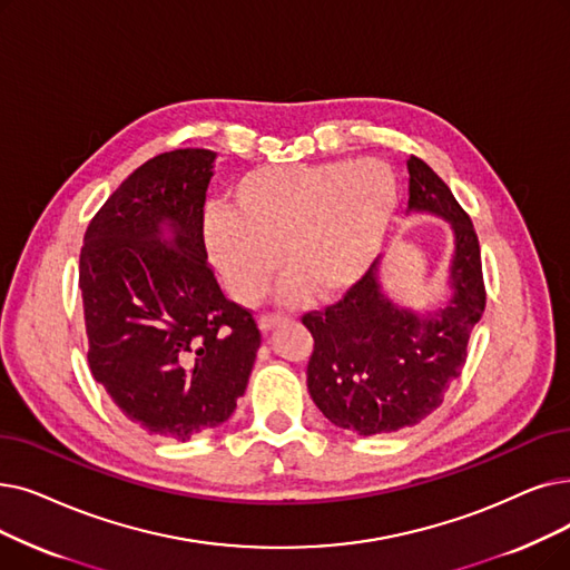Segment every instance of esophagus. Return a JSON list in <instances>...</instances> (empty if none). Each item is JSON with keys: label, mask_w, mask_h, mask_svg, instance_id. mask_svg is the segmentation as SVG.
I'll use <instances>...</instances> for the list:
<instances>
[{"label": "esophagus", "mask_w": 570, "mask_h": 570, "mask_svg": "<svg viewBox=\"0 0 570 570\" xmlns=\"http://www.w3.org/2000/svg\"><path fill=\"white\" fill-rule=\"evenodd\" d=\"M288 316L286 314H279V312H275V314H263L261 316V331L263 333H267V331H272L275 326H279L282 321H286Z\"/></svg>", "instance_id": "1"}]
</instances>
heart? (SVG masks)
I'll list each match as a JSON object with an SVG mask.
<instances>
[{"label": "heart", "instance_id": "heart-1", "mask_svg": "<svg viewBox=\"0 0 570 570\" xmlns=\"http://www.w3.org/2000/svg\"><path fill=\"white\" fill-rule=\"evenodd\" d=\"M399 207L382 160L263 165L230 188V207L205 218L209 256L239 303L258 301L279 265L286 295L333 301L373 265Z\"/></svg>", "mask_w": 570, "mask_h": 570}]
</instances>
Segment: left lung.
Masks as SVG:
<instances>
[{"instance_id":"8db88e82","label":"left lung","mask_w":570,"mask_h":570,"mask_svg":"<svg viewBox=\"0 0 570 570\" xmlns=\"http://www.w3.org/2000/svg\"><path fill=\"white\" fill-rule=\"evenodd\" d=\"M407 171V207L452 224V301L429 316L395 307L380 288L375 261L335 305L303 314L314 337L312 401L335 426L358 435L414 426L442 405L444 391L461 377L470 333L487 305L473 220L422 158L410 156Z\"/></svg>"}]
</instances>
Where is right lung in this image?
Instances as JSON below:
<instances>
[{"instance_id": "right-lung-1", "label": "right lung", "mask_w": 570, "mask_h": 570, "mask_svg": "<svg viewBox=\"0 0 570 570\" xmlns=\"http://www.w3.org/2000/svg\"><path fill=\"white\" fill-rule=\"evenodd\" d=\"M214 158L177 148L146 160L92 216L79 258L92 377L128 422L179 442L228 422L261 346L254 314L207 261Z\"/></svg>"}]
</instances>
